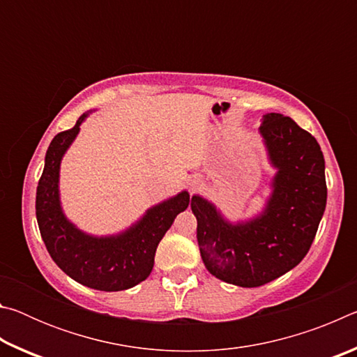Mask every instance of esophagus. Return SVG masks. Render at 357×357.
<instances>
[{
  "label": "esophagus",
  "instance_id": "esophagus-1",
  "mask_svg": "<svg viewBox=\"0 0 357 357\" xmlns=\"http://www.w3.org/2000/svg\"><path fill=\"white\" fill-rule=\"evenodd\" d=\"M198 183H192V187H195Z\"/></svg>",
  "mask_w": 357,
  "mask_h": 357
}]
</instances>
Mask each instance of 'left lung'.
Returning <instances> with one entry per match:
<instances>
[{"mask_svg":"<svg viewBox=\"0 0 357 357\" xmlns=\"http://www.w3.org/2000/svg\"><path fill=\"white\" fill-rule=\"evenodd\" d=\"M259 132L279 170L264 213L229 225L203 198L195 195L190 203L204 266L217 279L244 288L273 282L302 261L328 200L324 157L315 137L280 113L264 114Z\"/></svg>","mask_w":357,"mask_h":357,"instance_id":"left-lung-1","label":"left lung"}]
</instances>
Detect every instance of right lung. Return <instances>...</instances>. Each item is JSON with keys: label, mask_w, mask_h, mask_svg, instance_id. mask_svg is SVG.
Here are the masks:
<instances>
[{"label": "right lung", "mask_w": 357, "mask_h": 357, "mask_svg": "<svg viewBox=\"0 0 357 357\" xmlns=\"http://www.w3.org/2000/svg\"><path fill=\"white\" fill-rule=\"evenodd\" d=\"M86 114L74 128L59 132L45 154V167L36 190V217L42 241L59 268L84 287L121 291L148 279L155 249L179 213L189 206L187 192L149 209L128 231L114 238H93L77 229L61 213L58 197L59 162L80 130Z\"/></svg>", "instance_id": "add662e5"}]
</instances>
